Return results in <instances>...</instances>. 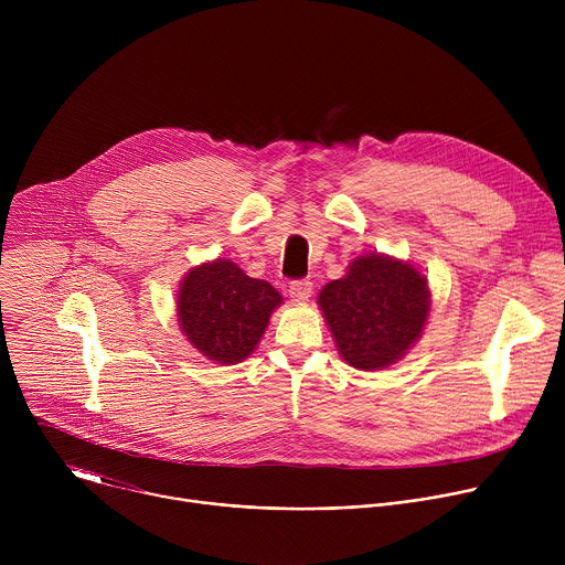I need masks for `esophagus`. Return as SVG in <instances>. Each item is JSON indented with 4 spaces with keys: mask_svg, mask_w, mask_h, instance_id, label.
I'll list each match as a JSON object with an SVG mask.
<instances>
[{
    "mask_svg": "<svg viewBox=\"0 0 565 565\" xmlns=\"http://www.w3.org/2000/svg\"><path fill=\"white\" fill-rule=\"evenodd\" d=\"M288 292H290V297H292L295 301H306V299L310 297V292H312V281H308V279H295V281H290Z\"/></svg>",
    "mask_w": 565,
    "mask_h": 565,
    "instance_id": "obj_1",
    "label": "esophagus"
}]
</instances>
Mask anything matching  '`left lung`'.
Listing matches in <instances>:
<instances>
[{"label":"left lung","mask_w":565,"mask_h":565,"mask_svg":"<svg viewBox=\"0 0 565 565\" xmlns=\"http://www.w3.org/2000/svg\"><path fill=\"white\" fill-rule=\"evenodd\" d=\"M317 303L340 355L360 371H375L395 364L420 340L431 292L409 262L369 253L321 288Z\"/></svg>","instance_id":"8db88e82"}]
</instances>
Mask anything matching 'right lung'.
I'll return each instance as SVG.
<instances>
[{
	"label": "right lung",
	"instance_id": "add662e5",
	"mask_svg": "<svg viewBox=\"0 0 565 565\" xmlns=\"http://www.w3.org/2000/svg\"><path fill=\"white\" fill-rule=\"evenodd\" d=\"M281 301L268 281L248 277L230 259H214L183 277L177 299L179 327L207 360L236 364L257 349Z\"/></svg>",
	"mask_w": 565,
	"mask_h": 565
}]
</instances>
